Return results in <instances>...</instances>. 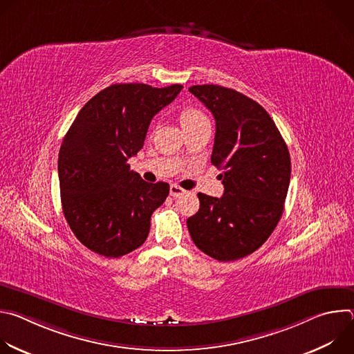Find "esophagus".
<instances>
[{"label": "esophagus", "instance_id": "34e87169", "mask_svg": "<svg viewBox=\"0 0 354 354\" xmlns=\"http://www.w3.org/2000/svg\"><path fill=\"white\" fill-rule=\"evenodd\" d=\"M186 193V190L185 189H182L180 186H178V185H171V187H169V194L172 196V197H179V196H182V194H185Z\"/></svg>", "mask_w": 354, "mask_h": 354}]
</instances>
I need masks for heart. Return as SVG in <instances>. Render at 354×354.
Segmentation results:
<instances>
[{
  "instance_id": "obj_1",
  "label": "heart",
  "mask_w": 354,
  "mask_h": 354,
  "mask_svg": "<svg viewBox=\"0 0 354 354\" xmlns=\"http://www.w3.org/2000/svg\"><path fill=\"white\" fill-rule=\"evenodd\" d=\"M179 120L183 126V129H189L193 127L201 122H206L207 118L201 113L198 109L193 108V106H185L180 112H179Z\"/></svg>"
}]
</instances>
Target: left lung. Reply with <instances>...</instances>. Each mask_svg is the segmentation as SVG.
Masks as SVG:
<instances>
[{"label":"left lung","instance_id":"1","mask_svg":"<svg viewBox=\"0 0 354 354\" xmlns=\"http://www.w3.org/2000/svg\"><path fill=\"white\" fill-rule=\"evenodd\" d=\"M189 91L216 120L212 164L223 171L221 197L198 193L186 224L206 255L231 262L250 255L274 231L290 185L288 148L270 115L254 99L220 85Z\"/></svg>","mask_w":354,"mask_h":354}]
</instances>
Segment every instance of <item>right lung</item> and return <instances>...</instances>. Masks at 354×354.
I'll list each match as a JSON object with an SVG mask.
<instances>
[{
    "label": "right lung",
    "mask_w": 354,
    "mask_h": 354,
    "mask_svg": "<svg viewBox=\"0 0 354 354\" xmlns=\"http://www.w3.org/2000/svg\"><path fill=\"white\" fill-rule=\"evenodd\" d=\"M183 86L113 84L91 97L63 138L59 180L64 217L77 239L97 255L119 258L144 243L149 220L169 194L148 183L129 158L144 145L153 118Z\"/></svg>",
    "instance_id": "1"
}]
</instances>
